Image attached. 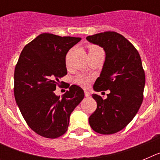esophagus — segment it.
Wrapping results in <instances>:
<instances>
[{
    "instance_id": "obj_1",
    "label": "esophagus",
    "mask_w": 160,
    "mask_h": 160,
    "mask_svg": "<svg viewBox=\"0 0 160 160\" xmlns=\"http://www.w3.org/2000/svg\"><path fill=\"white\" fill-rule=\"evenodd\" d=\"M84 93H85V96H86V97L87 98L90 97V92H89V91H87V90H85Z\"/></svg>"
}]
</instances>
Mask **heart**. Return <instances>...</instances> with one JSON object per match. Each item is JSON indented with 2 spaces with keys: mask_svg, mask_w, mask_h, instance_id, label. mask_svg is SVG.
Listing matches in <instances>:
<instances>
[{
  "mask_svg": "<svg viewBox=\"0 0 160 160\" xmlns=\"http://www.w3.org/2000/svg\"><path fill=\"white\" fill-rule=\"evenodd\" d=\"M89 49V53H93V52L98 51V50H102L101 48H99L97 46H90L88 47ZM92 76L90 75H86V74H79L74 79V82H75L76 84H78V86L82 87H84V88H87L90 86V82L92 81Z\"/></svg>",
  "mask_w": 160,
  "mask_h": 160,
  "instance_id": "1",
  "label": "heart"
}]
</instances>
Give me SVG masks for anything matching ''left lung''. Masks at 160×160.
<instances>
[{"label":"left lung","instance_id":"left-lung-1","mask_svg":"<svg viewBox=\"0 0 160 160\" xmlns=\"http://www.w3.org/2000/svg\"><path fill=\"white\" fill-rule=\"evenodd\" d=\"M87 39L102 47L106 53L105 62L94 90L111 91L106 99L92 94L97 109L89 118V123L95 132L114 134L128 126L142 102L145 73L142 61L135 46L116 32H100Z\"/></svg>","mask_w":160,"mask_h":160}]
</instances>
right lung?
<instances>
[{
	"label": "right lung",
	"instance_id": "obj_1",
	"mask_svg": "<svg viewBox=\"0 0 160 160\" xmlns=\"http://www.w3.org/2000/svg\"><path fill=\"white\" fill-rule=\"evenodd\" d=\"M80 38L42 33L21 53L14 71V96L24 119L41 136L55 138L66 132L72 111L84 98L72 85L60 98L54 94L67 74L66 56Z\"/></svg>",
	"mask_w": 160,
	"mask_h": 160
}]
</instances>
